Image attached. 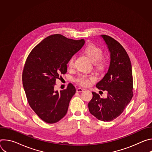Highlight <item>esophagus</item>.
<instances>
[{
  "mask_svg": "<svg viewBox=\"0 0 152 152\" xmlns=\"http://www.w3.org/2000/svg\"><path fill=\"white\" fill-rule=\"evenodd\" d=\"M83 91V89H82V88H77L76 89V92H77V93L82 92Z\"/></svg>",
  "mask_w": 152,
  "mask_h": 152,
  "instance_id": "1",
  "label": "esophagus"
}]
</instances>
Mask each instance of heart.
<instances>
[{
  "label": "heart",
  "mask_w": 152,
  "mask_h": 152,
  "mask_svg": "<svg viewBox=\"0 0 152 152\" xmlns=\"http://www.w3.org/2000/svg\"><path fill=\"white\" fill-rule=\"evenodd\" d=\"M82 50L94 62V66L97 69L102 70L103 69L106 64V61L102 56L103 50L100 47L93 43H90L86 45ZM75 56H72L67 62V66L70 69H73L75 67ZM95 79V77L91 75H80L76 79V82L81 86H86L90 85L91 81L94 80Z\"/></svg>",
  "instance_id": "1"
}]
</instances>
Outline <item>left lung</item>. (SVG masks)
<instances>
[{"label":"left lung","instance_id":"1","mask_svg":"<svg viewBox=\"0 0 152 152\" xmlns=\"http://www.w3.org/2000/svg\"><path fill=\"white\" fill-rule=\"evenodd\" d=\"M111 53L109 70L96 87L107 91L106 99L93 92L90 113L103 121H111L123 111L133 97V77L130 58L124 48L113 38L102 35Z\"/></svg>","mask_w":152,"mask_h":152}]
</instances>
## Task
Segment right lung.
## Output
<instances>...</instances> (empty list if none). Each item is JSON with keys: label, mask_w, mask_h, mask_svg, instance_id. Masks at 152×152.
<instances>
[{"label": "right lung", "mask_w": 152, "mask_h": 152, "mask_svg": "<svg viewBox=\"0 0 152 152\" xmlns=\"http://www.w3.org/2000/svg\"><path fill=\"white\" fill-rule=\"evenodd\" d=\"M85 40H75L61 34L50 35L29 54L23 70L22 81L28 103L46 123L59 121L67 113L76 93L72 83L60 92L54 91L56 80L67 73L69 58L83 46Z\"/></svg>", "instance_id": "1"}]
</instances>
